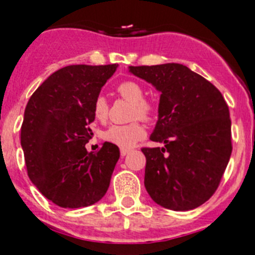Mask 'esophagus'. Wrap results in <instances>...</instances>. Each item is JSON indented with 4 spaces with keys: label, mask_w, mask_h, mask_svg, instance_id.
Returning <instances> with one entry per match:
<instances>
[{
    "label": "esophagus",
    "mask_w": 255,
    "mask_h": 255,
    "mask_svg": "<svg viewBox=\"0 0 255 255\" xmlns=\"http://www.w3.org/2000/svg\"><path fill=\"white\" fill-rule=\"evenodd\" d=\"M129 151H130L129 149H121V155L122 156H126V155H127Z\"/></svg>",
    "instance_id": "1"
}]
</instances>
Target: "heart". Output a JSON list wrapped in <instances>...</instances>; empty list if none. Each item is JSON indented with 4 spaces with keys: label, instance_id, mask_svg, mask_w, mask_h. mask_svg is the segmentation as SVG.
I'll list each match as a JSON object with an SVG mask.
<instances>
[{
    "label": "heart",
    "instance_id": "obj_1",
    "mask_svg": "<svg viewBox=\"0 0 255 255\" xmlns=\"http://www.w3.org/2000/svg\"><path fill=\"white\" fill-rule=\"evenodd\" d=\"M117 92L125 100L132 104V113H130L132 118H141L143 121H151L155 118V115L158 113V106L152 101L143 99L145 91L138 82H121L117 86ZM92 112L97 121H106L108 114H109V104H108L105 96L99 95L95 99ZM104 137L108 142L114 143L122 149H128V147H132L137 141H140L141 138L145 137V128L138 122H132L129 125L123 126H112L106 130Z\"/></svg>",
    "mask_w": 255,
    "mask_h": 255
}]
</instances>
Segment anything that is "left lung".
I'll use <instances>...</instances> for the list:
<instances>
[{"label": "left lung", "mask_w": 255, "mask_h": 255, "mask_svg": "<svg viewBox=\"0 0 255 255\" xmlns=\"http://www.w3.org/2000/svg\"><path fill=\"white\" fill-rule=\"evenodd\" d=\"M160 92L158 122L150 140L163 147H142L145 187L170 210L200 207L216 192L232 152L231 119L222 94L182 64L129 66Z\"/></svg>", "instance_id": "obj_1"}]
</instances>
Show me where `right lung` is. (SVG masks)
Here are the masks:
<instances>
[{
	"label": "right lung",
	"mask_w": 255,
	"mask_h": 255,
	"mask_svg": "<svg viewBox=\"0 0 255 255\" xmlns=\"http://www.w3.org/2000/svg\"><path fill=\"white\" fill-rule=\"evenodd\" d=\"M118 65H69L46 79L24 112L20 142L30 181L61 208L88 207L103 199L119 159V147L104 142L96 152L94 101Z\"/></svg>",
	"instance_id": "add662e5"
}]
</instances>
